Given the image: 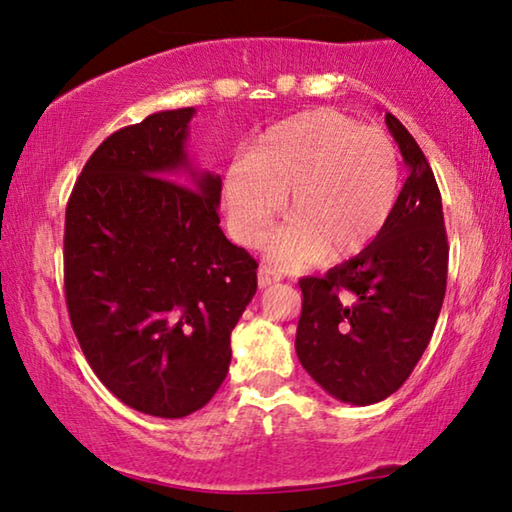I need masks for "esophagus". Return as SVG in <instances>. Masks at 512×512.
Returning a JSON list of instances; mask_svg holds the SVG:
<instances>
[{
    "mask_svg": "<svg viewBox=\"0 0 512 512\" xmlns=\"http://www.w3.org/2000/svg\"><path fill=\"white\" fill-rule=\"evenodd\" d=\"M277 280H280V277H277L273 271H268V268H264V266L257 271V284H259V289L271 287V284H275Z\"/></svg>",
    "mask_w": 512,
    "mask_h": 512,
    "instance_id": "1",
    "label": "esophagus"
}]
</instances>
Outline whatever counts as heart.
I'll list each match as a JSON object with an SVG mask.
<instances>
[{
	"mask_svg": "<svg viewBox=\"0 0 512 512\" xmlns=\"http://www.w3.org/2000/svg\"><path fill=\"white\" fill-rule=\"evenodd\" d=\"M289 194V223L268 248L280 268H300L327 253L359 255L391 221L400 162L391 137L332 108L298 112L255 142L223 176L232 235L262 246Z\"/></svg>",
	"mask_w": 512,
	"mask_h": 512,
	"instance_id": "1",
	"label": "heart"
}]
</instances>
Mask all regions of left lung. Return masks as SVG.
Listing matches in <instances>:
<instances>
[{"mask_svg":"<svg viewBox=\"0 0 512 512\" xmlns=\"http://www.w3.org/2000/svg\"><path fill=\"white\" fill-rule=\"evenodd\" d=\"M409 178L384 232L323 277H302L296 354L316 384L368 406L400 388L427 350L447 289L443 201L418 142L386 112Z\"/></svg>","mask_w":512,"mask_h":512,"instance_id":"1","label":"left lung"}]
</instances>
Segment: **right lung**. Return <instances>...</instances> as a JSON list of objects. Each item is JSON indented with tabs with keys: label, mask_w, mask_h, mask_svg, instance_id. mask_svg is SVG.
Wrapping results in <instances>:
<instances>
[{
	"label": "right lung",
	"mask_w": 512,
	"mask_h": 512,
	"mask_svg": "<svg viewBox=\"0 0 512 512\" xmlns=\"http://www.w3.org/2000/svg\"><path fill=\"white\" fill-rule=\"evenodd\" d=\"M194 108L153 112L85 162L65 212V298L85 359L131 409L212 400L257 262L219 228L221 176L187 153Z\"/></svg>",
	"instance_id": "obj_1"
}]
</instances>
